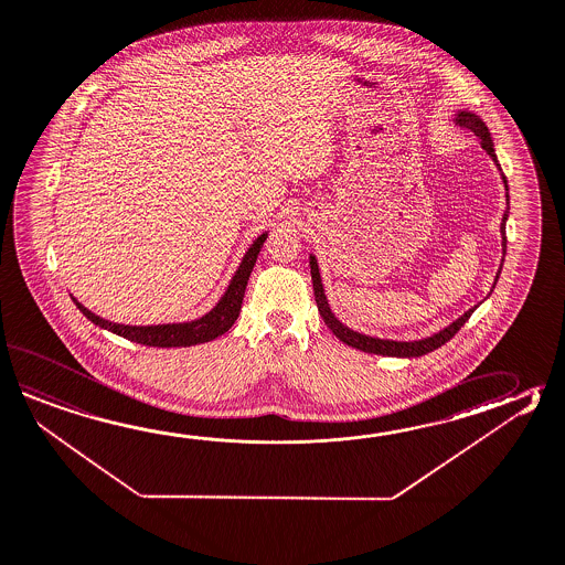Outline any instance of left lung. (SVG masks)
<instances>
[{"label":"left lung","instance_id":"8db88e82","mask_svg":"<svg viewBox=\"0 0 565 565\" xmlns=\"http://www.w3.org/2000/svg\"><path fill=\"white\" fill-rule=\"evenodd\" d=\"M455 122L462 128H469L472 130L479 139H481V147L487 150V154L493 159V162L497 164V169L501 171V164L497 161L495 147H493V139H491V132H489V128L484 127L483 120L479 118L477 115H472V113H467V110H459L457 115H455ZM503 183H505L507 189V179L505 174H503ZM509 191V189H507ZM509 199V195H507ZM507 213L503 215V221H501V237H503V257H505L507 252V237H505V221ZM503 265V262H501ZM310 267H311V284H313V296H316V303H318V310L322 313L323 322L326 326L334 332L335 338L340 340V342H344V344L352 345V348H356V350H362V352H369V354H381V356H396V358H418L425 356L428 352H433V350H437L443 344H447L452 335L457 334L459 330H461L465 322L471 318L472 311L477 310V306L471 308L469 311H465L459 320H455V322L449 323L445 330H440L437 334L428 335L425 340H415V342H396V340H382V338H372V335L360 334V332H354V330H350L348 326L340 322L338 318H335L332 310H330V303L326 300V294H323L322 286V277H320V269H318V262H316V257L310 255ZM499 274H501V267H499V271H497V279H499ZM495 284H493V288H495Z\"/></svg>","mask_w":565,"mask_h":565}]
</instances>
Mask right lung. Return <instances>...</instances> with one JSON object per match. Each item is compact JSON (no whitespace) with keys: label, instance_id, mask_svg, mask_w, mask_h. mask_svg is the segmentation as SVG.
Wrapping results in <instances>:
<instances>
[{"label":"right lung","instance_id":"1","mask_svg":"<svg viewBox=\"0 0 565 565\" xmlns=\"http://www.w3.org/2000/svg\"><path fill=\"white\" fill-rule=\"evenodd\" d=\"M265 239H267V233H262L252 243V247L243 255L242 264L237 267L220 303L213 310L207 311L203 318H196L193 322L125 326V323L108 322L88 308H84L76 298H72V300L90 322L113 332V334L122 335L130 342H137V344L152 345V348H184V345L205 344V342L215 340L217 335L225 334L237 320V316L242 311L247 279L252 276V269L257 262V255L264 247Z\"/></svg>","mask_w":565,"mask_h":565}]
</instances>
